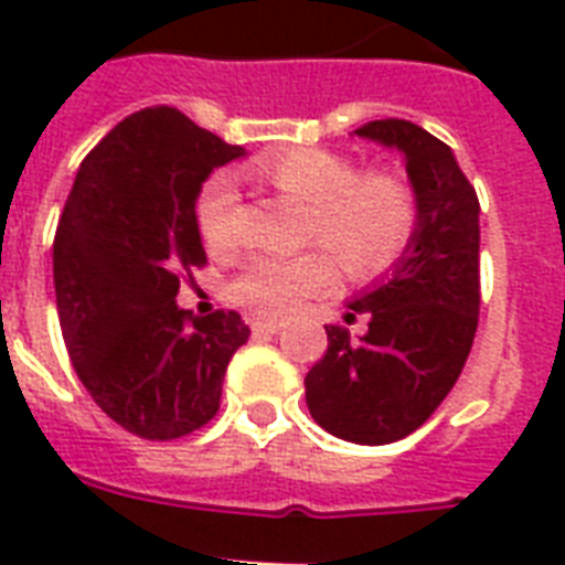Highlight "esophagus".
<instances>
[{
    "instance_id": "1",
    "label": "esophagus",
    "mask_w": 565,
    "mask_h": 565,
    "mask_svg": "<svg viewBox=\"0 0 565 565\" xmlns=\"http://www.w3.org/2000/svg\"><path fill=\"white\" fill-rule=\"evenodd\" d=\"M281 328L284 326L278 319H252V331H255V334H278Z\"/></svg>"
}]
</instances>
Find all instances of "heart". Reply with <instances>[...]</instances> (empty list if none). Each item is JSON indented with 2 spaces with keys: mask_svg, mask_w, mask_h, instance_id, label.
Instances as JSON below:
<instances>
[{
  "mask_svg": "<svg viewBox=\"0 0 565 565\" xmlns=\"http://www.w3.org/2000/svg\"><path fill=\"white\" fill-rule=\"evenodd\" d=\"M252 172L269 188L308 204L305 239L322 248L301 255H260L231 281V299L264 317H287L337 278L334 258L358 281L402 264L422 222L419 195L402 172L361 170L354 154L296 146L257 158ZM195 225L213 255L239 246V190L234 175L213 172L195 195ZM328 247L332 252H324Z\"/></svg>",
  "mask_w": 565,
  "mask_h": 565,
  "instance_id": "obj_1",
  "label": "heart"
}]
</instances>
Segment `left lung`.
<instances>
[{"label": "left lung", "mask_w": 565, "mask_h": 565, "mask_svg": "<svg viewBox=\"0 0 565 565\" xmlns=\"http://www.w3.org/2000/svg\"><path fill=\"white\" fill-rule=\"evenodd\" d=\"M354 135L402 149L422 222L393 275L354 299L352 310L370 317V331L349 340L345 328L326 326L328 349L305 377V398L328 434L386 446L430 419L472 352L481 204L451 149L416 122L375 119Z\"/></svg>", "instance_id": "8db88e82"}]
</instances>
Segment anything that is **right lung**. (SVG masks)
Returning <instances> with one entry per match:
<instances>
[{"instance_id": "1", "label": "right lung", "mask_w": 565, "mask_h": 565, "mask_svg": "<svg viewBox=\"0 0 565 565\" xmlns=\"http://www.w3.org/2000/svg\"><path fill=\"white\" fill-rule=\"evenodd\" d=\"M228 146L175 108L126 117L78 167L55 231V299L73 370L90 398L140 439L167 443L220 411L237 310L193 319L181 281L207 264L195 195Z\"/></svg>"}]
</instances>
